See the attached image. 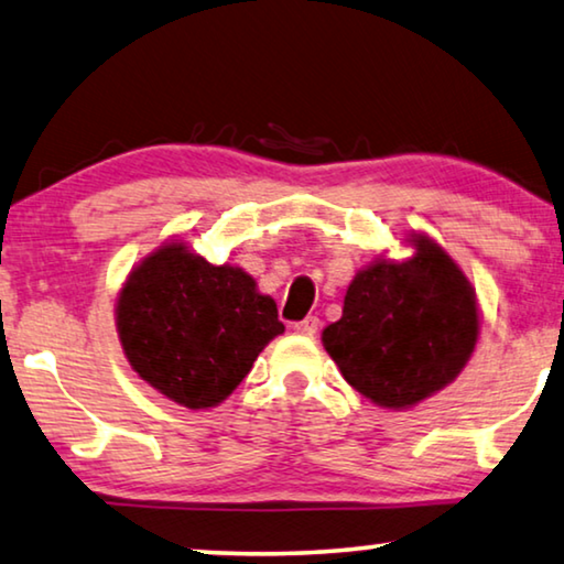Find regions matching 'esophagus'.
Instances as JSON below:
<instances>
[{
	"mask_svg": "<svg viewBox=\"0 0 564 564\" xmlns=\"http://www.w3.org/2000/svg\"><path fill=\"white\" fill-rule=\"evenodd\" d=\"M318 326H322V322H318L316 316H306L304 322L293 324V329H296V334H301V336H314L318 332Z\"/></svg>",
	"mask_w": 564,
	"mask_h": 564,
	"instance_id": "esophagus-1",
	"label": "esophagus"
}]
</instances>
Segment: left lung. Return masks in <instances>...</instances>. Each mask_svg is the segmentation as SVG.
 Instances as JSON below:
<instances>
[{"label": "left lung", "mask_w": 564, "mask_h": 564, "mask_svg": "<svg viewBox=\"0 0 564 564\" xmlns=\"http://www.w3.org/2000/svg\"><path fill=\"white\" fill-rule=\"evenodd\" d=\"M408 260H375L349 283L324 349L375 405L405 410L456 380L478 339L476 291L438 242L413 235Z\"/></svg>", "instance_id": "left-lung-1"}]
</instances>
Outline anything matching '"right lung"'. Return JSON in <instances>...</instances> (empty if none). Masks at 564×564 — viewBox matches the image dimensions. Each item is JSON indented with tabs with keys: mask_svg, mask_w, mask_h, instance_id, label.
<instances>
[{
	"mask_svg": "<svg viewBox=\"0 0 564 564\" xmlns=\"http://www.w3.org/2000/svg\"><path fill=\"white\" fill-rule=\"evenodd\" d=\"M123 355L176 405H220L273 336L279 308L235 265H213L166 242L133 268L116 304Z\"/></svg>",
	"mask_w": 564,
	"mask_h": 564,
	"instance_id": "right-lung-1",
	"label": "right lung"
}]
</instances>
